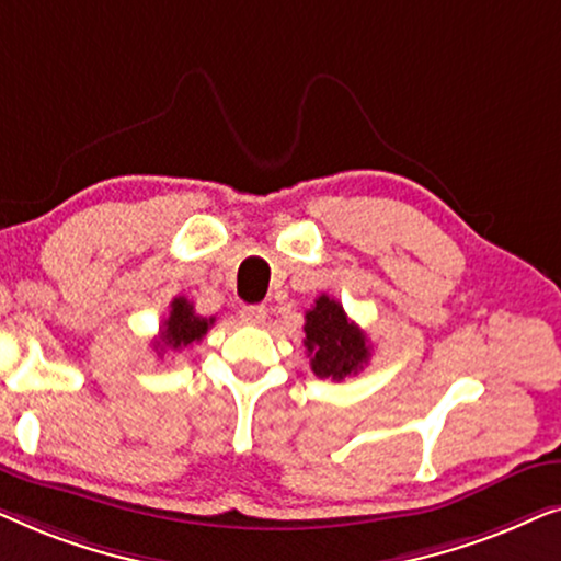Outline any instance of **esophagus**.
I'll use <instances>...</instances> for the list:
<instances>
[{
	"label": "esophagus",
	"mask_w": 561,
	"mask_h": 561,
	"mask_svg": "<svg viewBox=\"0 0 561 561\" xmlns=\"http://www.w3.org/2000/svg\"><path fill=\"white\" fill-rule=\"evenodd\" d=\"M240 317H242L244 324L257 327V324H263V321H265L267 309H265V306H260V304H252V306H244V309L240 311Z\"/></svg>",
	"instance_id": "34e87169"
}]
</instances>
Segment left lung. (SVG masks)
Listing matches in <instances>:
<instances>
[{"label": "left lung", "instance_id": "8db88e82", "mask_svg": "<svg viewBox=\"0 0 561 561\" xmlns=\"http://www.w3.org/2000/svg\"><path fill=\"white\" fill-rule=\"evenodd\" d=\"M304 332V347L309 350L311 370L319 378L344 380L370 363L367 334L350 321L342 304L327 294H321L306 311Z\"/></svg>", "mask_w": 561, "mask_h": 561}]
</instances>
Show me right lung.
<instances>
[{
    "label": "right lung",
    "instance_id": "1",
    "mask_svg": "<svg viewBox=\"0 0 561 561\" xmlns=\"http://www.w3.org/2000/svg\"><path fill=\"white\" fill-rule=\"evenodd\" d=\"M211 324H214V317L209 319L198 317L194 311V304H191L188 298L179 296L173 298L171 313H168V319L163 321V329H160L158 340L152 342V347L158 352L191 347V344L198 342L206 332H209Z\"/></svg>",
    "mask_w": 561,
    "mask_h": 561
}]
</instances>
